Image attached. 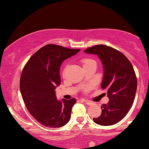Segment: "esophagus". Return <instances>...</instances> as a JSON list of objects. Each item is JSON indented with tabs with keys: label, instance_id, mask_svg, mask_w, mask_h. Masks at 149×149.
Returning <instances> with one entry per match:
<instances>
[{
	"label": "esophagus",
	"instance_id": "esophagus-1",
	"mask_svg": "<svg viewBox=\"0 0 149 149\" xmlns=\"http://www.w3.org/2000/svg\"><path fill=\"white\" fill-rule=\"evenodd\" d=\"M83 101H84V102L85 103V104H87V105H88V106H90V105H92V104H93V103L92 101H88V100H83Z\"/></svg>",
	"mask_w": 149,
	"mask_h": 149
}]
</instances>
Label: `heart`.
Here are the masks:
<instances>
[{
    "instance_id": "1",
    "label": "heart",
    "mask_w": 149,
    "mask_h": 149,
    "mask_svg": "<svg viewBox=\"0 0 149 149\" xmlns=\"http://www.w3.org/2000/svg\"><path fill=\"white\" fill-rule=\"evenodd\" d=\"M92 61H93L92 59H90V58H84V59L82 60V64H83V66L86 65V64H89V63L92 62ZM89 88H90V87H88L86 89L88 90Z\"/></svg>"
}]
</instances>
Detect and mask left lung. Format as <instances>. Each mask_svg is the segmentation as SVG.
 <instances>
[{
    "label": "left lung",
    "instance_id": "8db88e82",
    "mask_svg": "<svg viewBox=\"0 0 149 149\" xmlns=\"http://www.w3.org/2000/svg\"><path fill=\"white\" fill-rule=\"evenodd\" d=\"M84 51L101 59L104 69L101 86L109 98L102 104L101 116L93 118L94 123L103 126L116 124L127 114L135 99L137 78L132 65L124 54L107 45H94Z\"/></svg>",
    "mask_w": 149,
    "mask_h": 149
}]
</instances>
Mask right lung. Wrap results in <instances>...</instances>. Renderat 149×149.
Instances as JSON below:
<instances>
[{
	"mask_svg": "<svg viewBox=\"0 0 149 149\" xmlns=\"http://www.w3.org/2000/svg\"><path fill=\"white\" fill-rule=\"evenodd\" d=\"M79 51L48 44L35 53L24 66L20 78L22 96L28 111L41 125L61 127L70 121L76 99L58 100L55 89L61 83L62 62Z\"/></svg>",
	"mask_w": 149,
	"mask_h": 149,
	"instance_id": "add662e5",
	"label": "right lung"
}]
</instances>
